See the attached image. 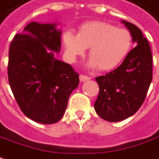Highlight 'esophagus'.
I'll return each mask as SVG.
<instances>
[{
  "mask_svg": "<svg viewBox=\"0 0 159 159\" xmlns=\"http://www.w3.org/2000/svg\"><path fill=\"white\" fill-rule=\"evenodd\" d=\"M91 78L88 77V76H87V75H83V74H80V81H86V80H89Z\"/></svg>",
  "mask_w": 159,
  "mask_h": 159,
  "instance_id": "34e87169",
  "label": "esophagus"
}]
</instances>
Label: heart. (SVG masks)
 Returning <instances> with one entry per match:
<instances>
[{
  "instance_id": "b5f03b06",
  "label": "heart",
  "mask_w": 159,
  "mask_h": 159,
  "mask_svg": "<svg viewBox=\"0 0 159 159\" xmlns=\"http://www.w3.org/2000/svg\"><path fill=\"white\" fill-rule=\"evenodd\" d=\"M66 55L70 62H75L89 48L91 57L88 68H98L102 71L112 70L122 62L129 53L132 44L129 31L117 29L104 22H89L81 25L78 34L66 31L63 35Z\"/></svg>"
}]
</instances>
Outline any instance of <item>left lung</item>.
I'll return each instance as SVG.
<instances>
[{
  "mask_svg": "<svg viewBox=\"0 0 159 159\" xmlns=\"http://www.w3.org/2000/svg\"><path fill=\"white\" fill-rule=\"evenodd\" d=\"M137 43L116 69L95 78L100 91L94 109L107 122H120L140 108L152 80V54L140 29L122 20Z\"/></svg>",
  "mask_w": 159,
  "mask_h": 159,
  "instance_id": "left-lung-1",
  "label": "left lung"
}]
</instances>
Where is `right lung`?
Masks as SVG:
<instances>
[{
    "instance_id": "add662e5",
    "label": "right lung",
    "mask_w": 159,
    "mask_h": 159,
    "mask_svg": "<svg viewBox=\"0 0 159 159\" xmlns=\"http://www.w3.org/2000/svg\"><path fill=\"white\" fill-rule=\"evenodd\" d=\"M56 25L30 22L15 36L8 52L7 76L15 99L26 116L43 124L62 118L80 82L73 68L54 56L61 47Z\"/></svg>"
}]
</instances>
